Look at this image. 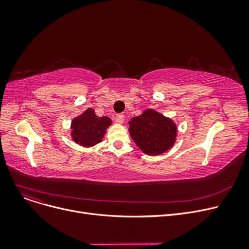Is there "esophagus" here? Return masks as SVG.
Masks as SVG:
<instances>
[{"instance_id": "esophagus-1", "label": "esophagus", "mask_w": 249, "mask_h": 249, "mask_svg": "<svg viewBox=\"0 0 249 249\" xmlns=\"http://www.w3.org/2000/svg\"><path fill=\"white\" fill-rule=\"evenodd\" d=\"M124 120H125V116H124V115L118 114V115L116 116V122H118L119 124H122V123L124 122Z\"/></svg>"}]
</instances>
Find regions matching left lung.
I'll return each instance as SVG.
<instances>
[{
    "instance_id": "obj_1",
    "label": "left lung",
    "mask_w": 249,
    "mask_h": 249,
    "mask_svg": "<svg viewBox=\"0 0 249 249\" xmlns=\"http://www.w3.org/2000/svg\"><path fill=\"white\" fill-rule=\"evenodd\" d=\"M129 133L143 153L155 156L175 145L178 126L172 118L153 109H146L129 121Z\"/></svg>"
}]
</instances>
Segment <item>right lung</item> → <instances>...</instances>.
<instances>
[{"mask_svg":"<svg viewBox=\"0 0 249 249\" xmlns=\"http://www.w3.org/2000/svg\"><path fill=\"white\" fill-rule=\"evenodd\" d=\"M111 125L112 120L109 117H98L95 110L89 108L71 120V136L76 144L91 147L102 142Z\"/></svg>","mask_w":249,"mask_h":249,"instance_id":"1","label":"right lung"}]
</instances>
